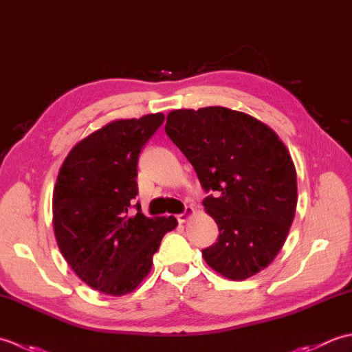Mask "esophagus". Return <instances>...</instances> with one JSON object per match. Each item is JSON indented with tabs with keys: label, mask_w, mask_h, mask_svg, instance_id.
I'll list each match as a JSON object with an SVG mask.
<instances>
[{
	"label": "esophagus",
	"mask_w": 352,
	"mask_h": 352,
	"mask_svg": "<svg viewBox=\"0 0 352 352\" xmlns=\"http://www.w3.org/2000/svg\"><path fill=\"white\" fill-rule=\"evenodd\" d=\"M192 214H193V208H192V207H186L183 213L177 214V221L180 222V223H183V222L188 221Z\"/></svg>",
	"instance_id": "34e87169"
}]
</instances>
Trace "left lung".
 <instances>
[{
    "mask_svg": "<svg viewBox=\"0 0 352 352\" xmlns=\"http://www.w3.org/2000/svg\"><path fill=\"white\" fill-rule=\"evenodd\" d=\"M164 131L195 169L218 223L206 263L230 280L265 269L283 248L296 208V170L278 136L227 107L170 111Z\"/></svg>",
    "mask_w": 352,
    "mask_h": 352,
    "instance_id": "1",
    "label": "left lung"
}]
</instances>
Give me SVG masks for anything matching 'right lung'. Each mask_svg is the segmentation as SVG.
<instances>
[{
	"label": "right lung",
	"instance_id": "right-lung-1",
	"mask_svg": "<svg viewBox=\"0 0 352 352\" xmlns=\"http://www.w3.org/2000/svg\"><path fill=\"white\" fill-rule=\"evenodd\" d=\"M164 115L119 119L74 146L52 195V223L62 256L81 280L106 295L136 289L151 271L163 236L177 227L174 216L146 218L136 206L140 149Z\"/></svg>",
	"mask_w": 352,
	"mask_h": 352
}]
</instances>
